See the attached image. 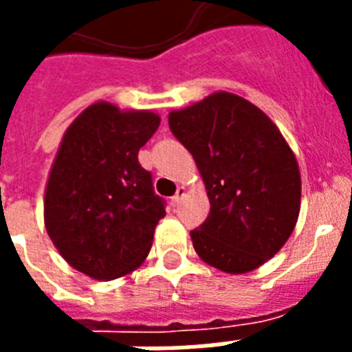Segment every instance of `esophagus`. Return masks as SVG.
<instances>
[{
	"label": "esophagus",
	"mask_w": 352,
	"mask_h": 352,
	"mask_svg": "<svg viewBox=\"0 0 352 352\" xmlns=\"http://www.w3.org/2000/svg\"><path fill=\"white\" fill-rule=\"evenodd\" d=\"M184 192H186V190H184L182 186L177 188V193L173 195V197H171V204H173V206H177V204L181 203V199H182V195H184Z\"/></svg>",
	"instance_id": "esophagus-1"
}]
</instances>
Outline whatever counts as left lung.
<instances>
[{"label":"left lung","instance_id":"obj_1","mask_svg":"<svg viewBox=\"0 0 352 352\" xmlns=\"http://www.w3.org/2000/svg\"><path fill=\"white\" fill-rule=\"evenodd\" d=\"M168 120L208 192V217L190 232L199 257L230 274L261 267L300 215V170L283 135L259 107L232 93L210 95Z\"/></svg>","mask_w":352,"mask_h":352}]
</instances>
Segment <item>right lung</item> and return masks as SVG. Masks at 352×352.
Returning <instances> with one entry per match:
<instances>
[{"instance_id": "obj_1", "label": "right lung", "mask_w": 352, "mask_h": 352, "mask_svg": "<svg viewBox=\"0 0 352 352\" xmlns=\"http://www.w3.org/2000/svg\"><path fill=\"white\" fill-rule=\"evenodd\" d=\"M160 118L93 104L69 126L45 190V226L63 259L109 281L146 259L166 201L153 190L138 149Z\"/></svg>"}]
</instances>
